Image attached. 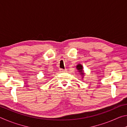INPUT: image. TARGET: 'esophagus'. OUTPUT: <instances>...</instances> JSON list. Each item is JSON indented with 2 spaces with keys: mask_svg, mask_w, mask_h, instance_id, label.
<instances>
[{
  "mask_svg": "<svg viewBox=\"0 0 127 127\" xmlns=\"http://www.w3.org/2000/svg\"><path fill=\"white\" fill-rule=\"evenodd\" d=\"M59 71L61 72H66V69H60Z\"/></svg>",
  "mask_w": 127,
  "mask_h": 127,
  "instance_id": "1",
  "label": "esophagus"
}]
</instances>
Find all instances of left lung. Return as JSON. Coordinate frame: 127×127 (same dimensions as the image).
I'll return each mask as SVG.
<instances>
[{"instance_id": "obj_1", "label": "left lung", "mask_w": 127, "mask_h": 127, "mask_svg": "<svg viewBox=\"0 0 127 127\" xmlns=\"http://www.w3.org/2000/svg\"><path fill=\"white\" fill-rule=\"evenodd\" d=\"M77 69L79 70V72L81 73V74H83L84 73H82V66L81 64H78V65H77Z\"/></svg>"}]
</instances>
